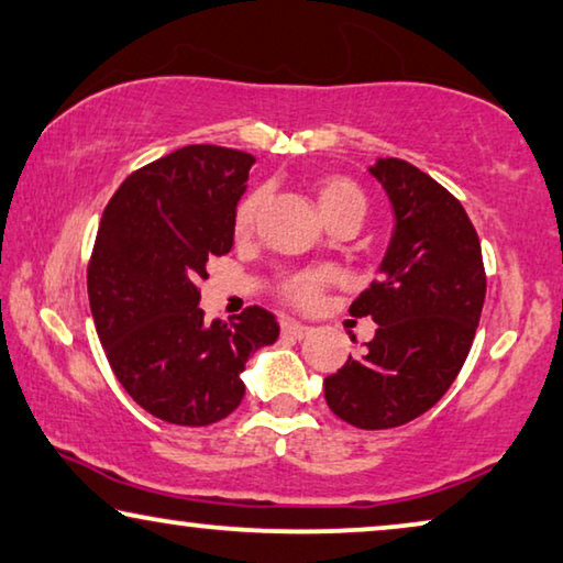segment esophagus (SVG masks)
<instances>
[{
    "mask_svg": "<svg viewBox=\"0 0 563 563\" xmlns=\"http://www.w3.org/2000/svg\"><path fill=\"white\" fill-rule=\"evenodd\" d=\"M280 331H283V335H288V339H306V335L310 333V329L308 325H303V323H298V321H283L280 323Z\"/></svg>",
    "mask_w": 563,
    "mask_h": 563,
    "instance_id": "1",
    "label": "esophagus"
}]
</instances>
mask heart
I'll return each mask as SVG.
<instances>
[{
	"instance_id": "heart-1",
	"label": "heart",
	"mask_w": 563,
	"mask_h": 563,
	"mask_svg": "<svg viewBox=\"0 0 563 563\" xmlns=\"http://www.w3.org/2000/svg\"><path fill=\"white\" fill-rule=\"evenodd\" d=\"M318 205H321V212L325 220H329L333 228L343 222H354L362 224L368 201L364 189L358 187L354 179L341 174H331V176H321L313 184ZM265 191L263 189H250L238 199V205L232 209V232L234 238H247L250 232L255 230L260 207H263ZM331 271H323V267H316V271H300V273H290L278 283V292L285 303L296 306L300 310H310L318 306L321 300L325 285L331 283Z\"/></svg>"
}]
</instances>
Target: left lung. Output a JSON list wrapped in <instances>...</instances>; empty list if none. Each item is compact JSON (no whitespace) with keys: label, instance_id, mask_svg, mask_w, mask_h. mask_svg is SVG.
Here are the masks:
<instances>
[{"label":"left lung","instance_id":"obj_1","mask_svg":"<svg viewBox=\"0 0 563 563\" xmlns=\"http://www.w3.org/2000/svg\"><path fill=\"white\" fill-rule=\"evenodd\" d=\"M397 228L349 313L379 323L362 356L325 376V405L358 430H389L438 405L463 368L485 303L481 240L457 197L405 158L372 169Z\"/></svg>","mask_w":563,"mask_h":563}]
</instances>
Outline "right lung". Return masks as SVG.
<instances>
[{
    "label": "right lung",
    "mask_w": 563,
    "mask_h": 563,
    "mask_svg": "<svg viewBox=\"0 0 563 563\" xmlns=\"http://www.w3.org/2000/svg\"><path fill=\"white\" fill-rule=\"evenodd\" d=\"M253 164L245 151L184 146L133 172L100 217L88 263L98 339L121 387L169 424L232 415L250 354L280 333L260 306L230 323H205L199 308L209 257L232 250V209Z\"/></svg>",
    "instance_id": "obj_1"
}]
</instances>
